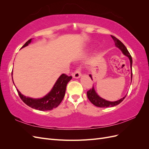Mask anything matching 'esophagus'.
Wrapping results in <instances>:
<instances>
[{
    "label": "esophagus",
    "instance_id": "obj_1",
    "mask_svg": "<svg viewBox=\"0 0 149 149\" xmlns=\"http://www.w3.org/2000/svg\"><path fill=\"white\" fill-rule=\"evenodd\" d=\"M81 76V68H78L76 69L73 73V77L74 78H79Z\"/></svg>",
    "mask_w": 149,
    "mask_h": 149
}]
</instances>
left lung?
Returning <instances> with one entry per match:
<instances>
[{"label": "left lung", "mask_w": 149, "mask_h": 149, "mask_svg": "<svg viewBox=\"0 0 149 149\" xmlns=\"http://www.w3.org/2000/svg\"><path fill=\"white\" fill-rule=\"evenodd\" d=\"M111 37L113 39L114 42L115 43V45L116 47H118L119 48L120 50L123 52L124 55L127 56L129 59L130 60V68H131V81H132V56L130 55L129 52H128L127 48L125 47L124 45L122 43L119 39L117 38L116 37H114V36L111 35ZM89 76L91 77V79H93L92 76L91 74H89ZM87 96L88 98L89 99V100L91 101V102L94 106H96L99 107H114L115 106L118 105L119 104H120L122 101H123L125 96L124 97L121 98L120 100L116 101H107L104 99H103L98 94L96 93L95 89L94 88V86H93L92 88L90 89L89 91H87Z\"/></svg>", "instance_id": "8db88e82"}]
</instances>
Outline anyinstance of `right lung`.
<instances>
[{"label":"right lung","instance_id":"obj_1","mask_svg":"<svg viewBox=\"0 0 149 149\" xmlns=\"http://www.w3.org/2000/svg\"><path fill=\"white\" fill-rule=\"evenodd\" d=\"M31 42V39L29 40L22 48L29 45ZM71 79V76H69L66 74H62L57 79L51 91L45 96L40 99L26 97L22 94L18 89L17 91L21 100L29 107L39 111H49L56 108L61 103L65 96L66 85Z\"/></svg>","mask_w":149,"mask_h":149}]
</instances>
